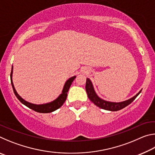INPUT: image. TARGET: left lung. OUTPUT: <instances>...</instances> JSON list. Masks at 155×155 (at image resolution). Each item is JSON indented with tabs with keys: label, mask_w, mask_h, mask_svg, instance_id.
I'll return each mask as SVG.
<instances>
[{
	"label": "left lung",
	"mask_w": 155,
	"mask_h": 155,
	"mask_svg": "<svg viewBox=\"0 0 155 155\" xmlns=\"http://www.w3.org/2000/svg\"><path fill=\"white\" fill-rule=\"evenodd\" d=\"M85 90L87 91V96L89 99L92 102V103L96 105L97 107H100V108L107 110V111H119V110L124 108L128 104H130L134 100L137 98V96L141 93V90L139 91V92L136 94L135 96L131 98L127 101L120 102V103H114V102H109L104 101V100L98 97L97 95L95 90H94V86L92 85V83L90 81V79L87 78L86 80V85H85Z\"/></svg>",
	"instance_id": "8db88e82"
}]
</instances>
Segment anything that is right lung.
Instances as JSON below:
<instances>
[{
    "label": "right lung",
    "instance_id": "obj_1",
    "mask_svg": "<svg viewBox=\"0 0 155 155\" xmlns=\"http://www.w3.org/2000/svg\"><path fill=\"white\" fill-rule=\"evenodd\" d=\"M12 74H13V65L12 68V72H11V75H10V77H11V83H12V85L13 87V90H14V92L15 94V96L17 97V98L19 100V101L23 104H25V106H27L29 109H33V111H35L36 112L43 113V114H46V113H51L52 111H55V110H57V109H58L63 105V104L64 103L65 100H66L68 92V90H69V88L70 87V85H71V84L72 83L73 81H74V78H76V76H74V77H72L71 78H70L68 80H67V81L65 82V85L64 86V89H63V90H62V93L60 94L58 98L54 100V101L51 102V103H46V104H35L28 103V102L25 101V100L23 99L22 97H20L19 96V94L17 93V91H16V90H15V89L14 87V83H13V81H12Z\"/></svg>",
    "mask_w": 155,
    "mask_h": 155
}]
</instances>
